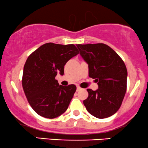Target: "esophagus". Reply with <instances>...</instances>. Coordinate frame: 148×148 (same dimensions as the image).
I'll return each mask as SVG.
<instances>
[{
	"mask_svg": "<svg viewBox=\"0 0 148 148\" xmlns=\"http://www.w3.org/2000/svg\"><path fill=\"white\" fill-rule=\"evenodd\" d=\"M80 90H81V88H80L79 86H77V87H76V91H79Z\"/></svg>",
	"mask_w": 148,
	"mask_h": 148,
	"instance_id": "1",
	"label": "esophagus"
}]
</instances>
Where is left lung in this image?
<instances>
[{"instance_id":"8db88e82","label":"left lung","mask_w":148,"mask_h":148,"mask_svg":"<svg viewBox=\"0 0 148 148\" xmlns=\"http://www.w3.org/2000/svg\"><path fill=\"white\" fill-rule=\"evenodd\" d=\"M80 55L88 64L89 76L95 79L98 89H87L84 101L88 113L99 119L115 114L127 90V70L116 52L102 43L77 45Z\"/></svg>"}]
</instances>
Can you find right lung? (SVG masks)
Listing matches in <instances>:
<instances>
[{
  "label": "right lung",
  "mask_w": 148,
  "mask_h": 148,
  "mask_svg": "<svg viewBox=\"0 0 148 148\" xmlns=\"http://www.w3.org/2000/svg\"><path fill=\"white\" fill-rule=\"evenodd\" d=\"M79 54L75 45L47 43L32 53L23 67L22 86L28 103L38 115L55 118L67 111L76 87L59 86L55 79L64 66Z\"/></svg>",
  "instance_id": "obj_1"
}]
</instances>
